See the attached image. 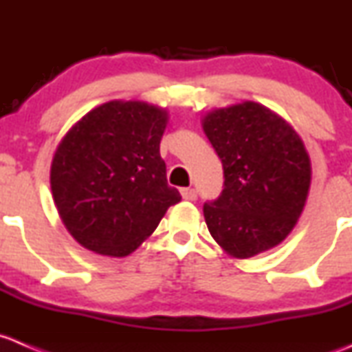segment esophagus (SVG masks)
Segmentation results:
<instances>
[{"label":"esophagus","instance_id":"esophagus-1","mask_svg":"<svg viewBox=\"0 0 352 352\" xmlns=\"http://www.w3.org/2000/svg\"><path fill=\"white\" fill-rule=\"evenodd\" d=\"M181 197H183V200L188 201L197 200V190H193V188H183L181 190Z\"/></svg>","mask_w":352,"mask_h":352}]
</instances>
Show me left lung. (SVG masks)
I'll return each mask as SVG.
<instances>
[{
  "mask_svg": "<svg viewBox=\"0 0 352 352\" xmlns=\"http://www.w3.org/2000/svg\"><path fill=\"white\" fill-rule=\"evenodd\" d=\"M201 128L224 168L222 195L204 205L212 238L239 260L276 248L301 217L311 184L301 137L253 100L208 111Z\"/></svg>",
  "mask_w": 352,
  "mask_h": 352,
  "instance_id": "obj_1",
  "label": "left lung"
}]
</instances>
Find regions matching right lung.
<instances>
[{"mask_svg": "<svg viewBox=\"0 0 352 352\" xmlns=\"http://www.w3.org/2000/svg\"><path fill=\"white\" fill-rule=\"evenodd\" d=\"M168 121L164 107L109 100L61 138L51 162V191L63 224L83 248L130 255L181 201L159 152Z\"/></svg>", "mask_w": 352, "mask_h": 352, "instance_id": "1", "label": "right lung"}]
</instances>
